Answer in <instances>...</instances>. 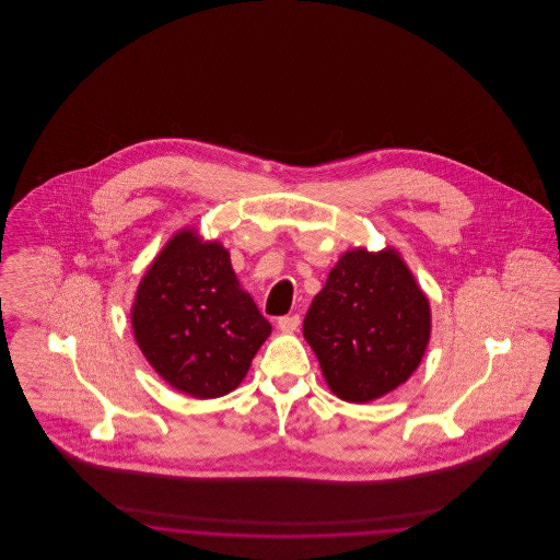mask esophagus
Listing matches in <instances>:
<instances>
[{
  "label": "esophagus",
  "instance_id": "34e87169",
  "mask_svg": "<svg viewBox=\"0 0 560 560\" xmlns=\"http://www.w3.org/2000/svg\"><path fill=\"white\" fill-rule=\"evenodd\" d=\"M300 325V317L298 315H288V317H281L277 320V327L283 331V334H293Z\"/></svg>",
  "mask_w": 560,
  "mask_h": 560
}]
</instances>
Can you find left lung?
Here are the masks:
<instances>
[{
	"instance_id": "1",
	"label": "left lung",
	"mask_w": 560,
	"mask_h": 560,
	"mask_svg": "<svg viewBox=\"0 0 560 560\" xmlns=\"http://www.w3.org/2000/svg\"><path fill=\"white\" fill-rule=\"evenodd\" d=\"M302 331L329 390L370 402L418 370L430 340V304L397 249L357 247L329 270Z\"/></svg>"
}]
</instances>
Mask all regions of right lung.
I'll list each match as a JSON object with an SVG mask.
<instances>
[{"mask_svg":"<svg viewBox=\"0 0 560 560\" xmlns=\"http://www.w3.org/2000/svg\"><path fill=\"white\" fill-rule=\"evenodd\" d=\"M136 345L161 377L195 399L229 395L270 336L218 241L183 229L144 272L132 306Z\"/></svg>","mask_w":560,"mask_h":560,"instance_id":"add662e5","label":"right lung"}]
</instances>
